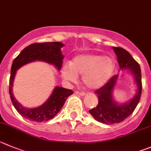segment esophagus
I'll return each mask as SVG.
<instances>
[{
	"label": "esophagus",
	"mask_w": 151,
	"mask_h": 151,
	"mask_svg": "<svg viewBox=\"0 0 151 151\" xmlns=\"http://www.w3.org/2000/svg\"><path fill=\"white\" fill-rule=\"evenodd\" d=\"M75 94L76 95H81V96H85L86 93L85 92H81V91H75Z\"/></svg>",
	"instance_id": "1"
}]
</instances>
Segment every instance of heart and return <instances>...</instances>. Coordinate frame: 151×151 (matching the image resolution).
Wrapping results in <instances>:
<instances>
[{
  "instance_id": "obj_1",
  "label": "heart",
  "mask_w": 151,
  "mask_h": 151,
  "mask_svg": "<svg viewBox=\"0 0 151 151\" xmlns=\"http://www.w3.org/2000/svg\"><path fill=\"white\" fill-rule=\"evenodd\" d=\"M114 62L109 57L99 55L82 54L76 56L71 64L63 67V76L66 80L74 82L77 75H82L84 85L90 89H97L106 83L113 72Z\"/></svg>"
}]
</instances>
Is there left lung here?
Segmentation results:
<instances>
[{
	"label": "left lung",
	"instance_id": "obj_1",
	"mask_svg": "<svg viewBox=\"0 0 151 151\" xmlns=\"http://www.w3.org/2000/svg\"><path fill=\"white\" fill-rule=\"evenodd\" d=\"M117 55L118 63L122 69L131 70L137 85V91L134 98L124 104L118 105L112 99V90L115 85L118 75H114L101 88L95 91L98 96V104L96 107L88 112L95 120L106 124L120 123L134 112L141 98L142 90V73L140 65L133 59L127 50L120 47H113Z\"/></svg>",
	"mask_w": 151,
	"mask_h": 151
}]
</instances>
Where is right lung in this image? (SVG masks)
Returning <instances> with one entry per match:
<instances>
[{"mask_svg":"<svg viewBox=\"0 0 151 151\" xmlns=\"http://www.w3.org/2000/svg\"><path fill=\"white\" fill-rule=\"evenodd\" d=\"M63 44L60 42L33 43L25 47L14 60L11 68L9 78V95L15 109L24 118L36 122H45L54 118L64 105L66 99L74 91L71 89L56 87L51 96L44 104L39 107L27 109L22 106L15 100L12 94V86L16 71L24 65L30 62L40 60L53 64L60 70L64 56L62 55L61 48Z\"/></svg>","mask_w":151,"mask_h":151,"instance_id":"right-lung-1","label":"right lung"}]
</instances>
